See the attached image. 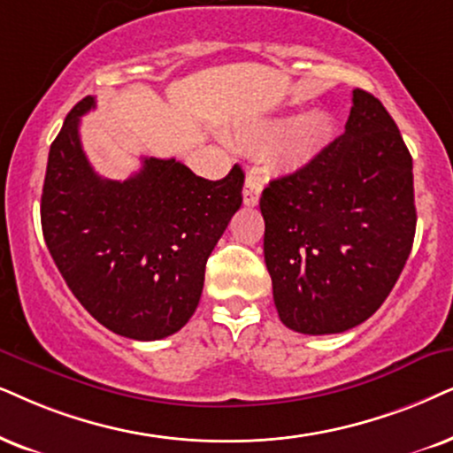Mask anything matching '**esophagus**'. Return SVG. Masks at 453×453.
<instances>
[{
  "instance_id": "esophagus-1",
  "label": "esophagus",
  "mask_w": 453,
  "mask_h": 453,
  "mask_svg": "<svg viewBox=\"0 0 453 453\" xmlns=\"http://www.w3.org/2000/svg\"><path fill=\"white\" fill-rule=\"evenodd\" d=\"M261 190H263V180H261V177H257V175H246L244 188H242L244 204H249V207H255V204L259 203Z\"/></svg>"
}]
</instances>
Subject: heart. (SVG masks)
<instances>
[{
  "instance_id": "1",
  "label": "heart",
  "mask_w": 453,
  "mask_h": 453,
  "mask_svg": "<svg viewBox=\"0 0 453 453\" xmlns=\"http://www.w3.org/2000/svg\"><path fill=\"white\" fill-rule=\"evenodd\" d=\"M336 135V121L326 111H309L301 117H284L269 121L244 135L250 148H269L280 167L296 169L311 163L332 144Z\"/></svg>"
}]
</instances>
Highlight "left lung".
I'll list each match as a JSON object with an SVG mask.
<instances>
[{
	"label": "left lung",
	"mask_w": 453,
	"mask_h": 453,
	"mask_svg": "<svg viewBox=\"0 0 453 453\" xmlns=\"http://www.w3.org/2000/svg\"><path fill=\"white\" fill-rule=\"evenodd\" d=\"M263 253L284 326L336 334L379 309L416 232L411 154L382 102L353 89L345 134L263 190Z\"/></svg>",
	"instance_id": "obj_1"
}]
</instances>
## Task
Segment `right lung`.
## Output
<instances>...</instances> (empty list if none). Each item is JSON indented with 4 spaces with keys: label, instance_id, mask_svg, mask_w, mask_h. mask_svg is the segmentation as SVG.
Segmentation results:
<instances>
[{
    "label": "right lung",
    "instance_id": "1",
    "mask_svg": "<svg viewBox=\"0 0 453 453\" xmlns=\"http://www.w3.org/2000/svg\"><path fill=\"white\" fill-rule=\"evenodd\" d=\"M83 98L50 146L42 227L62 278L102 326L135 341H158L196 311L204 267L242 204L244 173L219 181L175 158H144L125 181L104 180L85 157Z\"/></svg>",
    "mask_w": 453,
    "mask_h": 453
}]
</instances>
